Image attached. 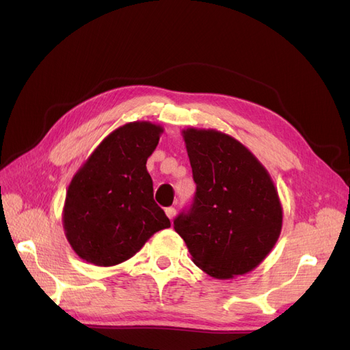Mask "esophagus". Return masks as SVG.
Listing matches in <instances>:
<instances>
[{"label": "esophagus", "instance_id": "1", "mask_svg": "<svg viewBox=\"0 0 350 350\" xmlns=\"http://www.w3.org/2000/svg\"><path fill=\"white\" fill-rule=\"evenodd\" d=\"M165 211H166V216L171 220L176 216V208L175 207H167Z\"/></svg>", "mask_w": 350, "mask_h": 350}]
</instances>
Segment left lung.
<instances>
[{
  "label": "left lung",
  "mask_w": 350,
  "mask_h": 350,
  "mask_svg": "<svg viewBox=\"0 0 350 350\" xmlns=\"http://www.w3.org/2000/svg\"><path fill=\"white\" fill-rule=\"evenodd\" d=\"M183 134L197 189L174 228L208 276L245 274L267 257L280 235L278 189L266 167L234 137L197 129Z\"/></svg>",
  "instance_id": "1"
}]
</instances>
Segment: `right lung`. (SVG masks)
Returning a JSON list of instances; mask_svg holds the SVG:
<instances>
[{
	"mask_svg": "<svg viewBox=\"0 0 350 350\" xmlns=\"http://www.w3.org/2000/svg\"><path fill=\"white\" fill-rule=\"evenodd\" d=\"M161 125L129 122L112 131L72 176L62 225L71 248L94 266L131 258L153 234L171 226L153 200L146 162Z\"/></svg>",
	"mask_w": 350,
	"mask_h": 350,
	"instance_id": "1",
	"label": "right lung"
}]
</instances>
